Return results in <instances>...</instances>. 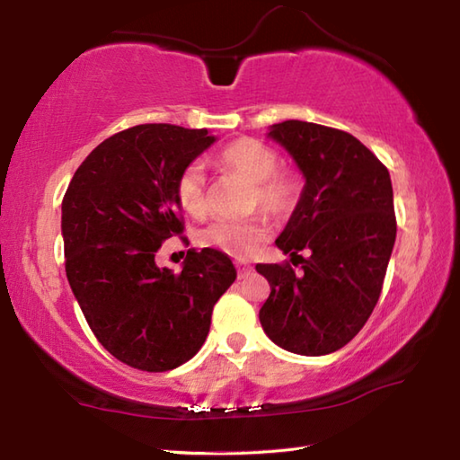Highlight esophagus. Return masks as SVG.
<instances>
[{
    "mask_svg": "<svg viewBox=\"0 0 460 460\" xmlns=\"http://www.w3.org/2000/svg\"><path fill=\"white\" fill-rule=\"evenodd\" d=\"M236 268H238V274L240 276H246V274L252 272V266L246 264V262H236Z\"/></svg>",
    "mask_w": 460,
    "mask_h": 460,
    "instance_id": "1",
    "label": "esophagus"
}]
</instances>
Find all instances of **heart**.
Masks as SVG:
<instances>
[{
    "label": "heart",
    "mask_w": 460,
    "mask_h": 460,
    "mask_svg": "<svg viewBox=\"0 0 460 460\" xmlns=\"http://www.w3.org/2000/svg\"><path fill=\"white\" fill-rule=\"evenodd\" d=\"M222 172L238 174L250 181V210L260 208L270 218H286L300 198V178L290 168L279 166V154L256 137H238L214 155ZM176 200L192 218H202L208 210L206 176L198 164H188L174 184ZM268 228L262 218L216 220L198 232V244L222 250L234 258H246L262 244Z\"/></svg>",
    "instance_id": "b5f03b06"
}]
</instances>
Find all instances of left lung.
I'll return each instance as SVG.
<instances>
[{"mask_svg": "<svg viewBox=\"0 0 460 460\" xmlns=\"http://www.w3.org/2000/svg\"><path fill=\"white\" fill-rule=\"evenodd\" d=\"M268 136L288 150L306 184L276 240L301 270L256 264L270 284L260 324L284 350L323 357L360 332L383 290L396 238L391 174L342 129L286 119Z\"/></svg>", "mask_w": 460, "mask_h": 460, "instance_id": "8db88e82", "label": "left lung"}]
</instances>
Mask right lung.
<instances>
[{
    "instance_id": "add662e5",
    "label": "right lung",
    "mask_w": 460,
    "mask_h": 460,
    "mask_svg": "<svg viewBox=\"0 0 460 460\" xmlns=\"http://www.w3.org/2000/svg\"><path fill=\"white\" fill-rule=\"evenodd\" d=\"M214 140L172 124L128 128L93 148L66 190L67 282L100 344L132 368L164 372L192 358L236 280L228 254L214 248L188 250L180 274L154 260L184 232L178 174Z\"/></svg>"
}]
</instances>
